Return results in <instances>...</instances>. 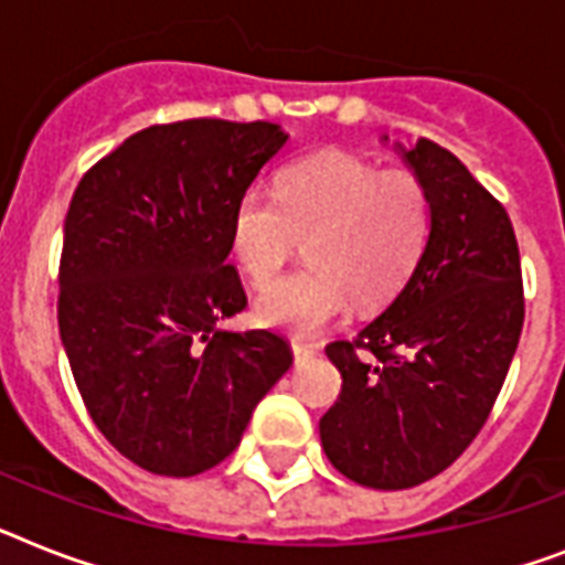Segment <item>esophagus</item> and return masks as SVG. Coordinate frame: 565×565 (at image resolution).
Listing matches in <instances>:
<instances>
[{
	"label": "esophagus",
	"mask_w": 565,
	"mask_h": 565,
	"mask_svg": "<svg viewBox=\"0 0 565 565\" xmlns=\"http://www.w3.org/2000/svg\"><path fill=\"white\" fill-rule=\"evenodd\" d=\"M316 354H319V348H316V345H305V342H292V356H296V362L313 360Z\"/></svg>",
	"instance_id": "1"
}]
</instances>
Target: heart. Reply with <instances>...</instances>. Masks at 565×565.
I'll return each mask as SVG.
<instances>
[{"mask_svg": "<svg viewBox=\"0 0 565 565\" xmlns=\"http://www.w3.org/2000/svg\"><path fill=\"white\" fill-rule=\"evenodd\" d=\"M433 235V194L406 168L380 171L354 153L324 150L287 164L275 194L249 188L228 241L255 284H268L308 237V267L255 298V319L316 337L345 313L377 310L406 287Z\"/></svg>", "mask_w": 565, "mask_h": 565, "instance_id": "heart-1", "label": "heart"}]
</instances>
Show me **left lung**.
<instances>
[{"label": "left lung", "instance_id": "obj_1", "mask_svg": "<svg viewBox=\"0 0 565 565\" xmlns=\"http://www.w3.org/2000/svg\"><path fill=\"white\" fill-rule=\"evenodd\" d=\"M394 153L433 194V235L406 287L354 345H328L342 392L319 420L330 465L374 490L415 488L470 447L525 319L508 211L435 141H394Z\"/></svg>", "mask_w": 565, "mask_h": 565}]
</instances>
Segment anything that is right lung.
Listing matches in <instances>:
<instances>
[{
    "mask_svg": "<svg viewBox=\"0 0 565 565\" xmlns=\"http://www.w3.org/2000/svg\"><path fill=\"white\" fill-rule=\"evenodd\" d=\"M287 139L269 121L156 124L72 196L60 339L95 426L141 470L185 479L220 465L290 371L284 337L220 328L246 307L226 260L232 211Z\"/></svg>",
    "mask_w": 565,
    "mask_h": 565,
    "instance_id": "right-lung-1",
    "label": "right lung"
}]
</instances>
